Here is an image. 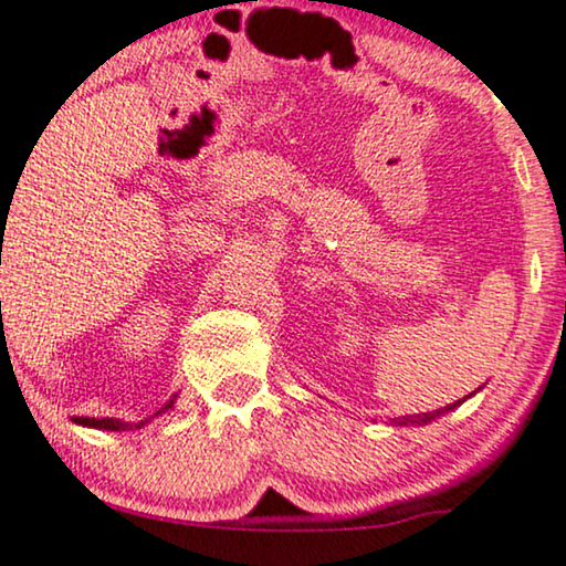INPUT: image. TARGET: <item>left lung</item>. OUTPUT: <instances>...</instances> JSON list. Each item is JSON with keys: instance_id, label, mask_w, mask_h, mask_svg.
<instances>
[{"instance_id": "obj_1", "label": "left lung", "mask_w": 566, "mask_h": 566, "mask_svg": "<svg viewBox=\"0 0 566 566\" xmlns=\"http://www.w3.org/2000/svg\"><path fill=\"white\" fill-rule=\"evenodd\" d=\"M476 391H482V386H479ZM476 391H471L469 397H463V399H453V401H448V405H438V407H432V409H412V412H407V415L389 417V424H394V428H409V424H412V428H415V424H428V422H432V420H438V417H443V415H448V412H453L455 407H461L463 401L474 397Z\"/></svg>"}]
</instances>
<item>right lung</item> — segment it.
Listing matches in <instances>:
<instances>
[{
	"label": "right lung",
	"instance_id": "1",
	"mask_svg": "<svg viewBox=\"0 0 566 566\" xmlns=\"http://www.w3.org/2000/svg\"><path fill=\"white\" fill-rule=\"evenodd\" d=\"M175 401H177V394H172L165 405L154 409V412L138 417V420H123V417H74L76 424H82V428H92V430H107V432H126V430H142L146 424L157 420V417L167 415L169 409H175Z\"/></svg>",
	"mask_w": 566,
	"mask_h": 566
}]
</instances>
